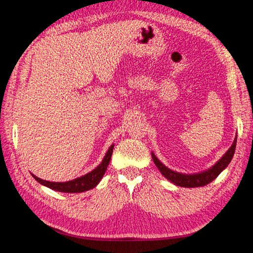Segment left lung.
<instances>
[{"label": "left lung", "mask_w": 253, "mask_h": 253, "mask_svg": "<svg viewBox=\"0 0 253 253\" xmlns=\"http://www.w3.org/2000/svg\"><path fill=\"white\" fill-rule=\"evenodd\" d=\"M235 145H237V137H235L233 144L231 145V147L226 151V153L222 156L219 161H217L215 164H214L212 168H210L207 170H203L201 173H195V174H183L175 172L163 164V163L158 160L155 156V154L152 153V158L157 169H160V172L164 177H166L175 185L182 186V187H200L204 186L207 184L211 183L213 179H215L222 170L226 169V166L230 164L231 160L234 155L235 152Z\"/></svg>", "instance_id": "8db88e82"}]
</instances>
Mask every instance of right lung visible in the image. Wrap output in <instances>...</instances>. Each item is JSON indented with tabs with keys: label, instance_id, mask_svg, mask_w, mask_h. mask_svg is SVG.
<instances>
[{
	"label": "right lung",
	"instance_id": "obj_1",
	"mask_svg": "<svg viewBox=\"0 0 253 253\" xmlns=\"http://www.w3.org/2000/svg\"><path fill=\"white\" fill-rule=\"evenodd\" d=\"M113 149H114V144L108 148L104 160L101 161L100 164L98 165L95 169H92L91 172H89L85 175H83V176H80L78 178L72 179V181L49 182V181H44V179H41L33 174L31 175L34 177V179H37V181L40 184H42V185L49 187L51 190L63 192V193H81V192L91 190V188L96 187L98 185V183L101 181V178L104 176L106 169L109 165L111 154H113Z\"/></svg>",
	"mask_w": 253,
	"mask_h": 253
}]
</instances>
